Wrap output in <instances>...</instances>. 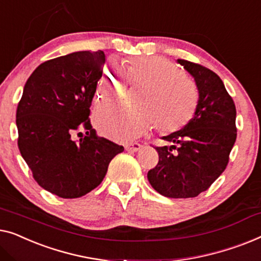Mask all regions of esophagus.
<instances>
[{
  "label": "esophagus",
  "mask_w": 261,
  "mask_h": 261,
  "mask_svg": "<svg viewBox=\"0 0 261 261\" xmlns=\"http://www.w3.org/2000/svg\"><path fill=\"white\" fill-rule=\"evenodd\" d=\"M141 148H142V145L139 144V143H131V144L125 145V150L129 152H136V151H138Z\"/></svg>",
  "instance_id": "1"
}]
</instances>
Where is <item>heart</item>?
Instances as JSON below:
<instances>
[{
	"label": "heart",
	"mask_w": 261,
	"mask_h": 261,
	"mask_svg": "<svg viewBox=\"0 0 261 261\" xmlns=\"http://www.w3.org/2000/svg\"><path fill=\"white\" fill-rule=\"evenodd\" d=\"M124 75L126 81L118 68L106 66L98 80V97L100 101L120 100L129 84L142 89L137 98L139 109L101 105L95 113V124L106 137L127 143L153 125L162 134H172L195 116L200 101L199 87L172 61L157 56L136 57L124 62Z\"/></svg>",
	"instance_id": "1"
}]
</instances>
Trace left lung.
<instances>
[{
  "label": "left lung",
  "mask_w": 261,
  "mask_h": 261,
  "mask_svg": "<svg viewBox=\"0 0 261 261\" xmlns=\"http://www.w3.org/2000/svg\"><path fill=\"white\" fill-rule=\"evenodd\" d=\"M195 79L200 101L182 130L163 137L170 145L155 146L159 163L148 171L152 188L172 199L196 197L225 171L237 139V110L220 76L204 66L177 60Z\"/></svg>",
  "instance_id": "8db88e82"
}]
</instances>
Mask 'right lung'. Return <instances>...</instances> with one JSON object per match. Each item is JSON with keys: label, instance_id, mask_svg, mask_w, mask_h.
Masks as SVG:
<instances>
[{"label": "right lung", "instance_id": "add662e5", "mask_svg": "<svg viewBox=\"0 0 261 261\" xmlns=\"http://www.w3.org/2000/svg\"><path fill=\"white\" fill-rule=\"evenodd\" d=\"M104 64L102 50L42 62L28 78L17 105L21 155L38 185L62 199L97 188L113 157L124 151L122 145L98 137L91 124L90 106ZM79 129L87 136L73 141L71 135Z\"/></svg>", "mask_w": 261, "mask_h": 261}]
</instances>
